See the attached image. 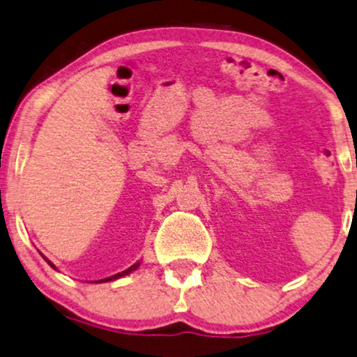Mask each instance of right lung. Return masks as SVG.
Masks as SVG:
<instances>
[{
  "mask_svg": "<svg viewBox=\"0 0 357 357\" xmlns=\"http://www.w3.org/2000/svg\"><path fill=\"white\" fill-rule=\"evenodd\" d=\"M44 259H46V261L50 263V265H51L52 268H56V266L52 265V263L50 261V259H47V258H44ZM135 268H139V263H135V265H132V266L129 268V270H126V271H121V273H117V275H114V276H109V278H104V280H100V281H98V283H105V281H114V280L121 278V276H124V275H129V273H130V271H134Z\"/></svg>",
  "mask_w": 357,
  "mask_h": 357,
  "instance_id": "1",
  "label": "right lung"
}]
</instances>
